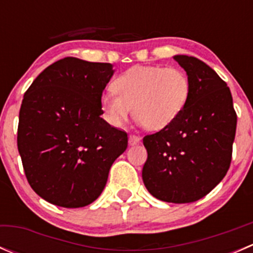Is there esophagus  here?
<instances>
[{"label": "esophagus", "instance_id": "esophagus-1", "mask_svg": "<svg viewBox=\"0 0 253 253\" xmlns=\"http://www.w3.org/2000/svg\"><path fill=\"white\" fill-rule=\"evenodd\" d=\"M139 141H141V138H139L138 136H134V134H131V136L128 137V144L129 145L138 144Z\"/></svg>", "mask_w": 253, "mask_h": 253}]
</instances>
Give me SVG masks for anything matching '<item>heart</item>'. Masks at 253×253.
I'll use <instances>...</instances> for the list:
<instances>
[{
	"label": "heart",
	"instance_id": "b5f03b06",
	"mask_svg": "<svg viewBox=\"0 0 253 253\" xmlns=\"http://www.w3.org/2000/svg\"><path fill=\"white\" fill-rule=\"evenodd\" d=\"M114 89L100 95L101 110L109 124L122 126L133 110V116L145 128L159 131L171 125L186 108L191 82L180 68L133 66L115 79Z\"/></svg>",
	"mask_w": 253,
	"mask_h": 253
}]
</instances>
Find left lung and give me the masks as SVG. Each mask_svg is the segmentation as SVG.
Segmentation results:
<instances>
[{
	"label": "left lung",
	"instance_id": "8db88e82",
	"mask_svg": "<svg viewBox=\"0 0 253 253\" xmlns=\"http://www.w3.org/2000/svg\"><path fill=\"white\" fill-rule=\"evenodd\" d=\"M174 60L190 78V99L171 125L143 138L148 158L142 178L158 200L191 203L228 172L237 116L230 89L215 71L192 56Z\"/></svg>",
	"mask_w": 253,
	"mask_h": 253
}]
</instances>
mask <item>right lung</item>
Here are the masks:
<instances>
[{"label": "right lung", "mask_w": 253, "mask_h": 253, "mask_svg": "<svg viewBox=\"0 0 253 253\" xmlns=\"http://www.w3.org/2000/svg\"><path fill=\"white\" fill-rule=\"evenodd\" d=\"M112 65L65 57L25 91L17 144L30 187L65 208L90 205L103 192L127 133L100 117V95Z\"/></svg>", "instance_id": "obj_1"}]
</instances>
